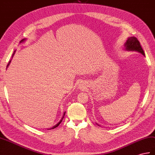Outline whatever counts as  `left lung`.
<instances>
[{"label": "left lung", "instance_id": "1", "mask_svg": "<svg viewBox=\"0 0 155 155\" xmlns=\"http://www.w3.org/2000/svg\"><path fill=\"white\" fill-rule=\"evenodd\" d=\"M124 49L129 51H137L145 56V53L141 48L138 39L135 37H129L124 44ZM97 125H99L98 124Z\"/></svg>", "mask_w": 155, "mask_h": 155}]
</instances>
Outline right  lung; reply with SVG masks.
<instances>
[{
	"instance_id": "add662e5",
	"label": "right lung",
	"mask_w": 155,
	"mask_h": 155,
	"mask_svg": "<svg viewBox=\"0 0 155 155\" xmlns=\"http://www.w3.org/2000/svg\"><path fill=\"white\" fill-rule=\"evenodd\" d=\"M26 39H21V40L20 41V43H22V42H24L25 40H26ZM15 52H16V51H14V53H13V55H12V57H13V56H14V53H15ZM10 62H11V60H10V61H9L8 64H7V67H6V68L9 66V64H10ZM64 114H65V112H64V114H63V116L62 117V118H61V120L59 121V122H58V123H57L55 125H54V126H53V127H52L51 128H49V129H55V128H56L57 126H58V125L61 123V121H63V117H64Z\"/></svg>"
}]
</instances>
